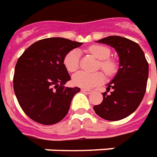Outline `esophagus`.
<instances>
[{"instance_id": "obj_1", "label": "esophagus", "mask_w": 157, "mask_h": 157, "mask_svg": "<svg viewBox=\"0 0 157 157\" xmlns=\"http://www.w3.org/2000/svg\"><path fill=\"white\" fill-rule=\"evenodd\" d=\"M81 91L84 93H86V94H90V93H91V90H90L87 89H81Z\"/></svg>"}]
</instances>
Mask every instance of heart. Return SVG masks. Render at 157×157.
<instances>
[{
  "instance_id": "1",
  "label": "heart",
  "mask_w": 157,
  "mask_h": 157,
  "mask_svg": "<svg viewBox=\"0 0 157 157\" xmlns=\"http://www.w3.org/2000/svg\"><path fill=\"white\" fill-rule=\"evenodd\" d=\"M89 52L98 60H100V67L107 75H112L115 72V64L112 60H107L110 56V50L108 48L101 45H92L89 48ZM80 53L77 49L70 51L64 59V64L68 72H73L79 67ZM72 84L83 89H91L104 81V76L101 72L89 73L79 72L72 77Z\"/></svg>"
}]
</instances>
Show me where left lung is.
I'll list each match as a JSON object with an SVG mask.
<instances>
[{
  "label": "left lung",
  "instance_id": "8db88e82",
  "mask_svg": "<svg viewBox=\"0 0 157 157\" xmlns=\"http://www.w3.org/2000/svg\"><path fill=\"white\" fill-rule=\"evenodd\" d=\"M109 45L119 56V69L102 93L101 104L93 109L98 116L115 121L129 116L138 109L145 94L149 76V64L144 53L137 43L119 36H110L97 41Z\"/></svg>",
  "mask_w": 157,
  "mask_h": 157
}]
</instances>
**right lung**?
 Returning a JSON list of instances; mask_svg holds the SVG:
<instances>
[{
    "label": "right lung",
    "mask_w": 157,
    "mask_h": 157,
    "mask_svg": "<svg viewBox=\"0 0 157 157\" xmlns=\"http://www.w3.org/2000/svg\"><path fill=\"white\" fill-rule=\"evenodd\" d=\"M82 43L63 37L36 42L19 58L13 89L19 105L31 120L53 125L67 115L78 87H65L71 77L64 64L69 52Z\"/></svg>",
    "instance_id": "obj_1"
}]
</instances>
